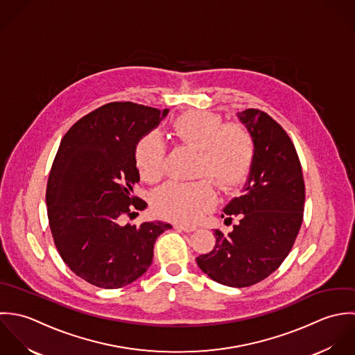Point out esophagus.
Listing matches in <instances>:
<instances>
[{
  "label": "esophagus",
  "mask_w": 355,
  "mask_h": 355,
  "mask_svg": "<svg viewBox=\"0 0 355 355\" xmlns=\"http://www.w3.org/2000/svg\"><path fill=\"white\" fill-rule=\"evenodd\" d=\"M174 227H175L177 230H182V232H187V233H191V232H195V230H196V226L182 225V223H175Z\"/></svg>",
  "instance_id": "34e87169"
}]
</instances>
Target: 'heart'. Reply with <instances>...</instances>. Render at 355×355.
<instances>
[{"label": "heart", "mask_w": 355, "mask_h": 355, "mask_svg": "<svg viewBox=\"0 0 355 355\" xmlns=\"http://www.w3.org/2000/svg\"><path fill=\"white\" fill-rule=\"evenodd\" d=\"M177 141L198 149L193 175L209 177L225 192L244 182L254 163L252 135L239 123L223 125L218 114L188 111L171 123ZM166 146L156 133H146L135 145V163L146 182H156L164 174ZM153 209L162 216L192 223L210 211L216 203L213 184L206 180L193 182H167L153 193Z\"/></svg>", "instance_id": "obj_1"}]
</instances>
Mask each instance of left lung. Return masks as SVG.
Returning <instances> with one entry per match:
<instances>
[{
	"instance_id": "obj_1",
	"label": "left lung",
	"mask_w": 355,
	"mask_h": 355,
	"mask_svg": "<svg viewBox=\"0 0 355 355\" xmlns=\"http://www.w3.org/2000/svg\"><path fill=\"white\" fill-rule=\"evenodd\" d=\"M237 116L255 142L244 193L223 210L225 222L240 220L227 234L216 229L215 247L196 261L214 282L243 288L265 280L289 254L303 220L304 180L293 142L272 116L255 108Z\"/></svg>"
}]
</instances>
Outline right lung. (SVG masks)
Returning <instances> with one entry per match:
<instances>
[{
    "label": "right lung",
    "instance_id": "obj_1",
    "mask_svg": "<svg viewBox=\"0 0 355 355\" xmlns=\"http://www.w3.org/2000/svg\"><path fill=\"white\" fill-rule=\"evenodd\" d=\"M167 112L110 103L73 123L60 142L46 187L49 226L64 263L92 285L115 289L141 277L156 239L171 227L160 220L122 225L146 207L133 195L140 181L135 145Z\"/></svg>",
    "mask_w": 355,
    "mask_h": 355
}]
</instances>
